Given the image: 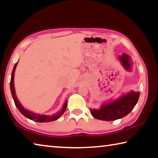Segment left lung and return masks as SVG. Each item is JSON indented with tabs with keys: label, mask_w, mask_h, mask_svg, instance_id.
Instances as JSON below:
<instances>
[{
	"label": "left lung",
	"mask_w": 158,
	"mask_h": 158,
	"mask_svg": "<svg viewBox=\"0 0 158 158\" xmlns=\"http://www.w3.org/2000/svg\"><path fill=\"white\" fill-rule=\"evenodd\" d=\"M119 59L126 69L130 70L131 64L128 55L123 54ZM139 97V92L132 91L115 102L102 106L99 110H90V113L94 118L104 121H113L122 118L133 110L138 101Z\"/></svg>",
	"instance_id": "8db88e82"
}]
</instances>
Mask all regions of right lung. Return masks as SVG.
Listing matches in <instances>:
<instances>
[{
    "instance_id": "1",
    "label": "right lung",
    "mask_w": 158,
    "mask_h": 158,
    "mask_svg": "<svg viewBox=\"0 0 158 158\" xmlns=\"http://www.w3.org/2000/svg\"><path fill=\"white\" fill-rule=\"evenodd\" d=\"M17 65V63H16L15 65L14 66L12 73H11V81H10V90H11V95H12V97L14 99V104H15L17 108L19 109V110L20 111L22 114H23L25 117H26L27 118L30 119L31 120H33V121H35L37 122H49L52 121H54L57 119H59L60 117H61L66 109L67 106V101L64 103V106H63V108L58 113L52 114L51 116H48V115H43V114H35L31 113V112L28 111L26 109H25L22 106L21 104H20V102H19L18 99L16 96L15 94V90H14V71H15L16 69V66Z\"/></svg>"
}]
</instances>
